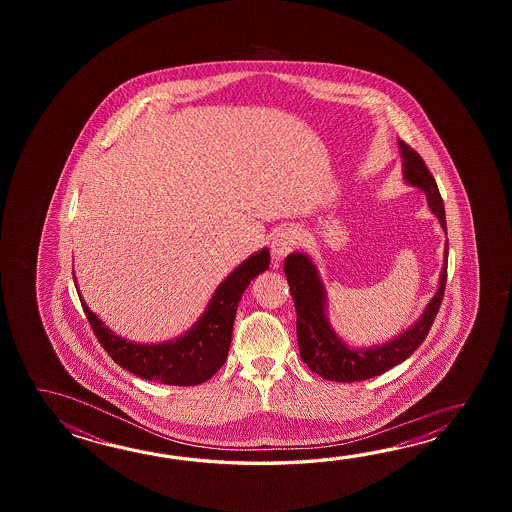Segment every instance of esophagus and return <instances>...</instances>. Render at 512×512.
Returning a JSON list of instances; mask_svg holds the SVG:
<instances>
[{
	"label": "esophagus",
	"instance_id": "obj_1",
	"mask_svg": "<svg viewBox=\"0 0 512 512\" xmlns=\"http://www.w3.org/2000/svg\"><path fill=\"white\" fill-rule=\"evenodd\" d=\"M298 243V234L293 229L278 230L271 241L272 258L276 261L285 258L289 252H293L294 247Z\"/></svg>",
	"mask_w": 512,
	"mask_h": 512
}]
</instances>
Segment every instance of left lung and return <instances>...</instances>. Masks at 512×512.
<instances>
[{
  "instance_id": "obj_1",
  "label": "left lung",
  "mask_w": 512,
  "mask_h": 512,
  "mask_svg": "<svg viewBox=\"0 0 512 512\" xmlns=\"http://www.w3.org/2000/svg\"><path fill=\"white\" fill-rule=\"evenodd\" d=\"M404 159V179L417 186L428 197V205L446 230L445 205L434 175L430 174L423 157L412 146L399 141ZM446 267H448V241H446L445 265L441 272L439 289L425 313L412 329L384 346L370 349H351L337 337L327 324L324 313V287L316 274L313 261L304 254L294 252L283 261V272L291 289L296 309V337L300 346V357L309 370L315 371L322 379L335 382L366 381L377 377L393 366L408 359L415 349L425 342L430 327L445 296Z\"/></svg>"
}]
</instances>
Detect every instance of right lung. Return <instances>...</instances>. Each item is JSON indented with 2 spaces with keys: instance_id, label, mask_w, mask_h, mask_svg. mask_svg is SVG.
Wrapping results in <instances>:
<instances>
[{
  "instance_id": "right-lung-1",
  "label": "right lung",
  "mask_w": 512,
  "mask_h": 512,
  "mask_svg": "<svg viewBox=\"0 0 512 512\" xmlns=\"http://www.w3.org/2000/svg\"><path fill=\"white\" fill-rule=\"evenodd\" d=\"M269 263V249H263L243 261L216 289L205 315L199 318L196 326L183 337L157 346L131 344L117 337L98 320L97 315L87 309L84 300L80 302L100 346L106 349V353L120 368L146 381L196 386L208 381L225 364L241 294L245 293L249 283L258 274L269 269Z\"/></svg>"
}]
</instances>
